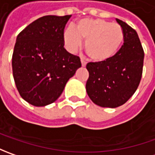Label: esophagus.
Listing matches in <instances>:
<instances>
[{"label":"esophagus","mask_w":155,"mask_h":155,"mask_svg":"<svg viewBox=\"0 0 155 155\" xmlns=\"http://www.w3.org/2000/svg\"><path fill=\"white\" fill-rule=\"evenodd\" d=\"M81 64H82V66H83V67H85L87 63L85 62V61H84V60H81Z\"/></svg>","instance_id":"34e87169"}]
</instances>
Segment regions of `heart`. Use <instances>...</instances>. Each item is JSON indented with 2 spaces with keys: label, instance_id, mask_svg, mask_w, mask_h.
<instances>
[{
  "label": "heart",
  "instance_id": "1",
  "mask_svg": "<svg viewBox=\"0 0 155 155\" xmlns=\"http://www.w3.org/2000/svg\"><path fill=\"white\" fill-rule=\"evenodd\" d=\"M124 38L122 27L117 24L101 19H84L75 27H69L64 31V41L66 48L76 51L84 40V49L94 62L110 60L118 52Z\"/></svg>",
  "mask_w": 155,
  "mask_h": 155
}]
</instances>
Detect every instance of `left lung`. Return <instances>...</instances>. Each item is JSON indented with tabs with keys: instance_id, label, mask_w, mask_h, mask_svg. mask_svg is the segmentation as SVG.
<instances>
[{
	"instance_id": "1",
	"label": "left lung",
	"mask_w": 155,
	"mask_h": 155,
	"mask_svg": "<svg viewBox=\"0 0 155 155\" xmlns=\"http://www.w3.org/2000/svg\"><path fill=\"white\" fill-rule=\"evenodd\" d=\"M124 38L123 45L115 56L102 63H88L89 78L86 91L93 103L104 108L124 104L139 86L144 51L136 31L124 21L116 19Z\"/></svg>"
}]
</instances>
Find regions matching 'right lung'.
Masks as SVG:
<instances>
[{
	"instance_id": "right-lung-1",
	"label": "right lung",
	"mask_w": 155,
	"mask_h": 155,
	"mask_svg": "<svg viewBox=\"0 0 155 155\" xmlns=\"http://www.w3.org/2000/svg\"><path fill=\"white\" fill-rule=\"evenodd\" d=\"M71 16H43L17 36L13 76L21 97L33 106L54 103L81 67L79 57L64 47V29Z\"/></svg>"
}]
</instances>
